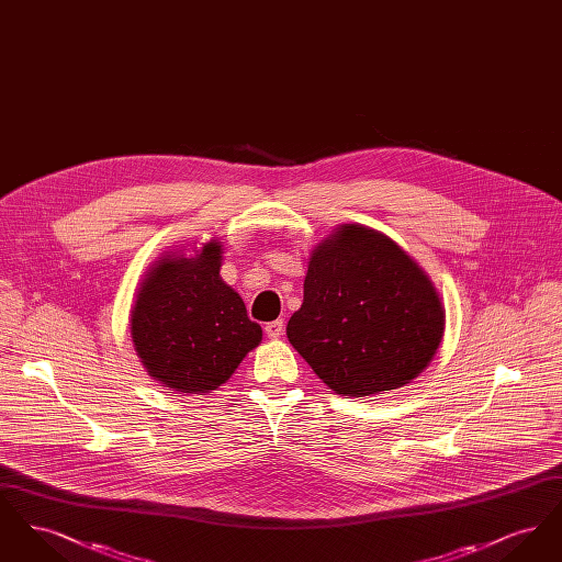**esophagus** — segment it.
Segmentation results:
<instances>
[{"label":"esophagus","mask_w":562,"mask_h":562,"mask_svg":"<svg viewBox=\"0 0 562 562\" xmlns=\"http://www.w3.org/2000/svg\"><path fill=\"white\" fill-rule=\"evenodd\" d=\"M282 333H284V322L271 321L266 324V335L269 339H278Z\"/></svg>","instance_id":"34e87169"}]
</instances>
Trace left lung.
Returning <instances> with one entry per match:
<instances>
[{
	"instance_id": "obj_1",
	"label": "left lung",
	"mask_w": 562,
	"mask_h": 562,
	"mask_svg": "<svg viewBox=\"0 0 562 562\" xmlns=\"http://www.w3.org/2000/svg\"><path fill=\"white\" fill-rule=\"evenodd\" d=\"M286 335L333 392L362 398L398 390L428 367L445 305L396 241L344 223L312 252Z\"/></svg>"
}]
</instances>
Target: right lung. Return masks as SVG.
<instances>
[{
    "label": "right lung",
    "mask_w": 562,
    "mask_h": 562,
    "mask_svg": "<svg viewBox=\"0 0 562 562\" xmlns=\"http://www.w3.org/2000/svg\"><path fill=\"white\" fill-rule=\"evenodd\" d=\"M223 244L193 257L164 255L145 273L131 312V335L145 371L164 387L206 394L225 383L263 330L240 294L221 278Z\"/></svg>",
    "instance_id": "1"
}]
</instances>
